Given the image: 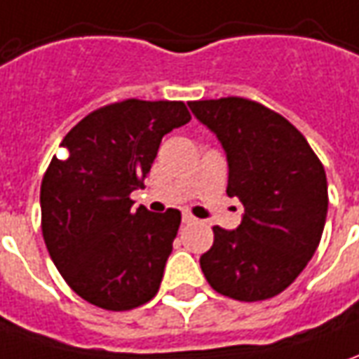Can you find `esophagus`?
<instances>
[{"label": "esophagus", "instance_id": "34e87169", "mask_svg": "<svg viewBox=\"0 0 359 359\" xmlns=\"http://www.w3.org/2000/svg\"><path fill=\"white\" fill-rule=\"evenodd\" d=\"M182 222H184V224H194V222H196V218H194L190 212H182Z\"/></svg>", "mask_w": 359, "mask_h": 359}]
</instances>
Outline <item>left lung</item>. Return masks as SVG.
Instances as JSON below:
<instances>
[{
    "label": "left lung",
    "mask_w": 359,
    "mask_h": 359,
    "mask_svg": "<svg viewBox=\"0 0 359 359\" xmlns=\"http://www.w3.org/2000/svg\"><path fill=\"white\" fill-rule=\"evenodd\" d=\"M228 157V196L245 208L238 230L214 226L200 267L216 292L236 301L271 299L291 285L320 243L328 184L299 129L255 100L190 102Z\"/></svg>",
    "instance_id": "obj_1"
}]
</instances>
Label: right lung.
Listing matches in <instances>:
<instances>
[{
	"label": "right lung",
	"instance_id": "add662e5",
	"mask_svg": "<svg viewBox=\"0 0 359 359\" xmlns=\"http://www.w3.org/2000/svg\"><path fill=\"white\" fill-rule=\"evenodd\" d=\"M190 121L184 102L129 97L68 131L41 182V230L68 287L104 311H131L159 291L180 212L131 208L161 139Z\"/></svg>",
	"mask_w": 359,
	"mask_h": 359
}]
</instances>
